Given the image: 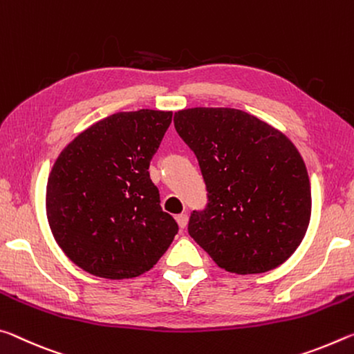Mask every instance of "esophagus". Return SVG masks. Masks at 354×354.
Wrapping results in <instances>:
<instances>
[{"instance_id":"1","label":"esophagus","mask_w":354,"mask_h":354,"mask_svg":"<svg viewBox=\"0 0 354 354\" xmlns=\"http://www.w3.org/2000/svg\"><path fill=\"white\" fill-rule=\"evenodd\" d=\"M178 225H180V229H185L188 225V215L187 213H180V215L176 216Z\"/></svg>"}]
</instances>
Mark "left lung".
<instances>
[{
  "label": "left lung",
  "instance_id": "1",
  "mask_svg": "<svg viewBox=\"0 0 354 354\" xmlns=\"http://www.w3.org/2000/svg\"><path fill=\"white\" fill-rule=\"evenodd\" d=\"M176 130L198 156L208 191L188 232L229 273L274 270L297 251L309 227L308 169L282 131L234 108H188Z\"/></svg>",
  "mask_w": 354,
  "mask_h": 354
}]
</instances>
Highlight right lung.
I'll use <instances>...</instances> for the list:
<instances>
[{"label": "right lung", "mask_w": 354, "mask_h": 354, "mask_svg": "<svg viewBox=\"0 0 354 354\" xmlns=\"http://www.w3.org/2000/svg\"><path fill=\"white\" fill-rule=\"evenodd\" d=\"M172 111H120L75 136L46 182L45 208L57 246L86 273L130 279L158 262L178 225L161 210L149 165Z\"/></svg>", "instance_id": "1"}]
</instances>
